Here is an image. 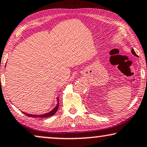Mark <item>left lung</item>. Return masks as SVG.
<instances>
[{
    "label": "left lung",
    "mask_w": 147,
    "mask_h": 147,
    "mask_svg": "<svg viewBox=\"0 0 147 147\" xmlns=\"http://www.w3.org/2000/svg\"><path fill=\"white\" fill-rule=\"evenodd\" d=\"M131 52H132V53H133V55H135V57H137V55H136V53L135 52V51H134V49H132V50H131Z\"/></svg>",
    "instance_id": "left-lung-1"
}]
</instances>
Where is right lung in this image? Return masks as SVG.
Returning a JSON list of instances; mask_svg holds the SVG:
<instances>
[{"label": "right lung", "mask_w": 147, "mask_h": 147, "mask_svg": "<svg viewBox=\"0 0 147 147\" xmlns=\"http://www.w3.org/2000/svg\"><path fill=\"white\" fill-rule=\"evenodd\" d=\"M59 97H57V106H56L55 108H54L53 110H51V111H49V113H45V114H42V115H32V114H29V113H24V112H22L24 113V115L28 116V117H38V118H46V117H51V116H53L56 113H57V111L58 110V109H59Z\"/></svg>", "instance_id": "right-lung-1"}]
</instances>
